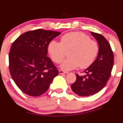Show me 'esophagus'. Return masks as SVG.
I'll return each instance as SVG.
<instances>
[{
	"mask_svg": "<svg viewBox=\"0 0 123 123\" xmlns=\"http://www.w3.org/2000/svg\"><path fill=\"white\" fill-rule=\"evenodd\" d=\"M59 74H67V73H68V72L64 71H63V70H59Z\"/></svg>",
	"mask_w": 123,
	"mask_h": 123,
	"instance_id": "1",
	"label": "esophagus"
}]
</instances>
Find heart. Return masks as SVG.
Segmentation results:
<instances>
[{
    "label": "heart",
    "instance_id": "heart-1",
    "mask_svg": "<svg viewBox=\"0 0 123 123\" xmlns=\"http://www.w3.org/2000/svg\"><path fill=\"white\" fill-rule=\"evenodd\" d=\"M48 50L54 62H61L68 52V58L64 61L61 68L70 70L80 65L86 68L93 64L99 51L98 43L82 32H70L61 38L60 43L52 41Z\"/></svg>",
    "mask_w": 123,
    "mask_h": 123
}]
</instances>
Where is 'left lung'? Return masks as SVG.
Masks as SVG:
<instances>
[{
    "instance_id": "obj_1",
    "label": "left lung",
    "mask_w": 123,
    "mask_h": 123,
    "mask_svg": "<svg viewBox=\"0 0 123 123\" xmlns=\"http://www.w3.org/2000/svg\"><path fill=\"white\" fill-rule=\"evenodd\" d=\"M97 40L99 52L96 60L85 71V75L76 74L72 90L80 96L95 95L104 87L110 79L114 65V54L110 43L102 35L91 31Z\"/></svg>"
}]
</instances>
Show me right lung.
<instances>
[{"mask_svg":"<svg viewBox=\"0 0 123 123\" xmlns=\"http://www.w3.org/2000/svg\"><path fill=\"white\" fill-rule=\"evenodd\" d=\"M60 32L37 29L24 33L12 43L9 68L12 79L24 93L38 96L47 91L59 71L47 56L49 43Z\"/></svg>","mask_w":123,"mask_h":123,"instance_id":"1","label":"right lung"}]
</instances>
